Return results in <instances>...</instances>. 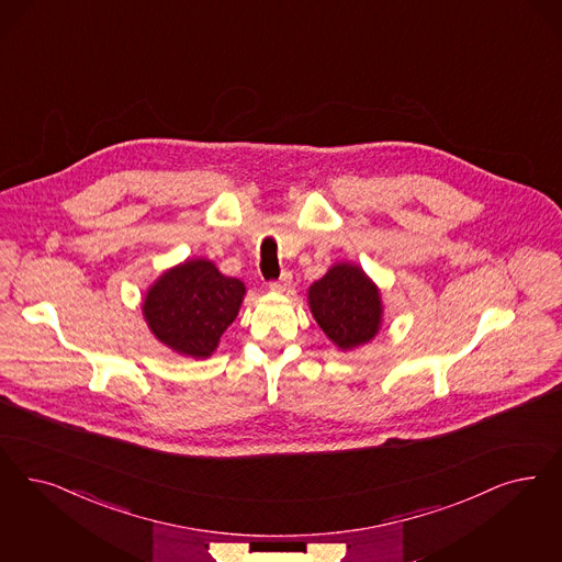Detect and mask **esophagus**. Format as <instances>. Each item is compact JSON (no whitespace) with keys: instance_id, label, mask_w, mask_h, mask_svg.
<instances>
[{"instance_id":"1","label":"esophagus","mask_w":562,"mask_h":562,"mask_svg":"<svg viewBox=\"0 0 562 562\" xmlns=\"http://www.w3.org/2000/svg\"><path fill=\"white\" fill-rule=\"evenodd\" d=\"M292 284V273L291 271H282V276L278 278V280H273L270 282V291L273 292H286L289 291V286Z\"/></svg>"}]
</instances>
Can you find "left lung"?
I'll return each mask as SVG.
<instances>
[{
  "label": "left lung",
  "instance_id": "obj_1",
  "mask_svg": "<svg viewBox=\"0 0 562 562\" xmlns=\"http://www.w3.org/2000/svg\"><path fill=\"white\" fill-rule=\"evenodd\" d=\"M310 310L338 349L368 345L382 326V299L366 271L352 263H336L310 286Z\"/></svg>",
  "mask_w": 562,
  "mask_h": 562
}]
</instances>
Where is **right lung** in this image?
Wrapping results in <instances>:
<instances>
[{"mask_svg": "<svg viewBox=\"0 0 562 562\" xmlns=\"http://www.w3.org/2000/svg\"><path fill=\"white\" fill-rule=\"evenodd\" d=\"M245 292L238 278L224 276L210 259H189L155 280L143 315L159 342L180 355L207 359L236 319Z\"/></svg>", "mask_w": 562, "mask_h": 562, "instance_id": "obj_1", "label": "right lung"}]
</instances>
